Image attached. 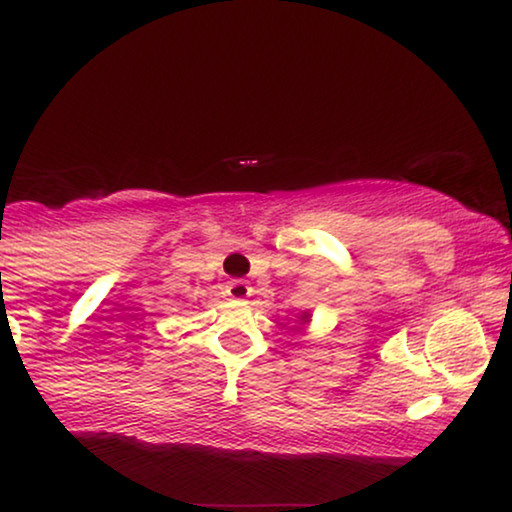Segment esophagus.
Wrapping results in <instances>:
<instances>
[{
	"label": "esophagus",
	"mask_w": 512,
	"mask_h": 512,
	"mask_svg": "<svg viewBox=\"0 0 512 512\" xmlns=\"http://www.w3.org/2000/svg\"><path fill=\"white\" fill-rule=\"evenodd\" d=\"M226 293L231 298H248L250 293H252V289H250L248 281L233 279V281H228V284H226Z\"/></svg>",
	"instance_id": "34e87169"
}]
</instances>
